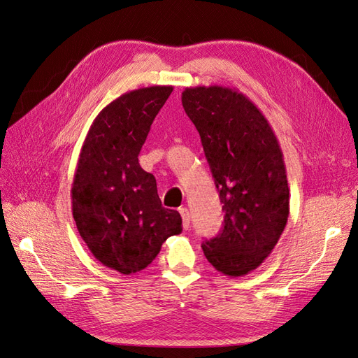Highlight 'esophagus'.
<instances>
[{
    "label": "esophagus",
    "mask_w": 358,
    "mask_h": 358,
    "mask_svg": "<svg viewBox=\"0 0 358 358\" xmlns=\"http://www.w3.org/2000/svg\"><path fill=\"white\" fill-rule=\"evenodd\" d=\"M180 216H182V225H183V230H189V221H191V216L187 208H180L179 209Z\"/></svg>",
    "instance_id": "1"
}]
</instances>
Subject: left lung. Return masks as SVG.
Returning <instances> with one entry per match:
<instances>
[{
    "instance_id": "8db88e82",
    "label": "left lung",
    "mask_w": 358,
    "mask_h": 358,
    "mask_svg": "<svg viewBox=\"0 0 358 358\" xmlns=\"http://www.w3.org/2000/svg\"><path fill=\"white\" fill-rule=\"evenodd\" d=\"M224 210L220 234L201 245L218 272H252L273 251L289 213L284 155L272 127L242 92L196 86L182 92Z\"/></svg>"
}]
</instances>
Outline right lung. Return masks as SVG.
<instances>
[{
  "instance_id": "1",
  "label": "right lung",
  "mask_w": 358,
  "mask_h": 358,
  "mask_svg": "<svg viewBox=\"0 0 358 358\" xmlns=\"http://www.w3.org/2000/svg\"><path fill=\"white\" fill-rule=\"evenodd\" d=\"M173 86L122 94L96 115L80 149L71 187L79 234L92 255L119 273L154 262L167 237L182 231L178 210L162 208L154 175L138 154Z\"/></svg>"
}]
</instances>
